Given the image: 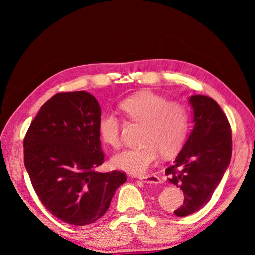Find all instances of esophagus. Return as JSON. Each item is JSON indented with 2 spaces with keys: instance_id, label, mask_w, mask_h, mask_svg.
<instances>
[{
  "instance_id": "34e87169",
  "label": "esophagus",
  "mask_w": 255,
  "mask_h": 255,
  "mask_svg": "<svg viewBox=\"0 0 255 255\" xmlns=\"http://www.w3.org/2000/svg\"><path fill=\"white\" fill-rule=\"evenodd\" d=\"M138 179L141 180V181H145V182L154 183V184H158L159 182H161V179H159L158 176H157V175H155V174L140 175V176H138Z\"/></svg>"
}]
</instances>
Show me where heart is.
Instances as JSON below:
<instances>
[{
    "label": "heart",
    "instance_id": "heart-1",
    "mask_svg": "<svg viewBox=\"0 0 255 255\" xmlns=\"http://www.w3.org/2000/svg\"><path fill=\"white\" fill-rule=\"evenodd\" d=\"M119 109L128 120L140 124V145L119 153L112 164L131 174L145 173L161 152L171 156L182 147L188 135L190 114L183 102L167 100L159 94L143 91L128 97L119 103ZM122 122L114 114H105L99 120L101 139L110 147L118 148Z\"/></svg>",
    "mask_w": 255,
    "mask_h": 255
}]
</instances>
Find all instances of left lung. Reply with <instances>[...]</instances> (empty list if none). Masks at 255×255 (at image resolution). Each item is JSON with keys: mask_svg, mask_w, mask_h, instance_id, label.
I'll use <instances>...</instances> for the list:
<instances>
[{"mask_svg": "<svg viewBox=\"0 0 255 255\" xmlns=\"http://www.w3.org/2000/svg\"><path fill=\"white\" fill-rule=\"evenodd\" d=\"M193 129L175 161L165 170L169 181L181 188L184 201L174 210L179 217L201 209L223 179L232 156V130L226 115L214 99L190 98Z\"/></svg>", "mask_w": 255, "mask_h": 255, "instance_id": "obj_1", "label": "left lung"}]
</instances>
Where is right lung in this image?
Here are the masks:
<instances>
[{"instance_id": "obj_1", "label": "right lung", "mask_w": 255, "mask_h": 255, "mask_svg": "<svg viewBox=\"0 0 255 255\" xmlns=\"http://www.w3.org/2000/svg\"><path fill=\"white\" fill-rule=\"evenodd\" d=\"M100 118V105L91 93L59 92L42 105L23 139L24 166L38 198L71 225L101 218L127 180L123 171H96L105 162Z\"/></svg>"}]
</instances>
